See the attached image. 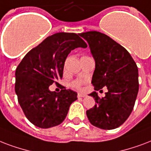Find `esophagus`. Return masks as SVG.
<instances>
[{"instance_id":"esophagus-1","label":"esophagus","mask_w":151,"mask_h":151,"mask_svg":"<svg viewBox=\"0 0 151 151\" xmlns=\"http://www.w3.org/2000/svg\"><path fill=\"white\" fill-rule=\"evenodd\" d=\"M77 96H78V98H84V97H86V94H82V93H79V94H78V95H77Z\"/></svg>"}]
</instances>
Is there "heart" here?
Wrapping results in <instances>:
<instances>
[{
    "label": "heart",
    "mask_w": 151,
    "mask_h": 151,
    "mask_svg": "<svg viewBox=\"0 0 151 151\" xmlns=\"http://www.w3.org/2000/svg\"><path fill=\"white\" fill-rule=\"evenodd\" d=\"M86 82L83 81V80H75L71 83V86L76 89H81L83 84L85 83Z\"/></svg>",
    "instance_id": "obj_1"
}]
</instances>
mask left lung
Masks as SVG:
<instances>
[{"label": "left lung", "instance_id": "8db88e82", "mask_svg": "<svg viewBox=\"0 0 151 151\" xmlns=\"http://www.w3.org/2000/svg\"><path fill=\"white\" fill-rule=\"evenodd\" d=\"M88 42L95 60L91 83L95 91L108 89L104 98L96 91L90 96L95 106L86 111L92 125L111 130L120 127L130 116L139 91L137 65L125 48L105 34L87 31L79 34Z\"/></svg>", "mask_w": 151, "mask_h": 151}]
</instances>
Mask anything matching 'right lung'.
Here are the masks:
<instances>
[{
    "instance_id": "obj_1",
    "label": "right lung",
    "mask_w": 151,
    "mask_h": 151,
    "mask_svg": "<svg viewBox=\"0 0 151 151\" xmlns=\"http://www.w3.org/2000/svg\"><path fill=\"white\" fill-rule=\"evenodd\" d=\"M86 48L75 33L49 36L25 55L16 70L15 91L26 117L34 125L49 128L64 121L71 104L77 99L72 90L50 91L49 86L63 77L65 61L72 50Z\"/></svg>"
}]
</instances>
